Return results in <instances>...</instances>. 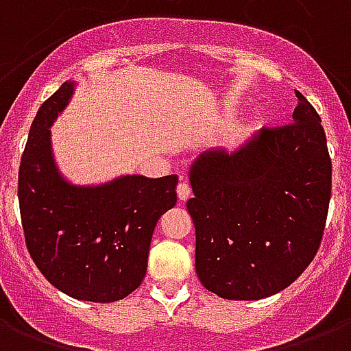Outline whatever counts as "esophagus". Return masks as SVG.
Returning <instances> with one entry per match:
<instances>
[{"instance_id": "esophagus-1", "label": "esophagus", "mask_w": 351, "mask_h": 351, "mask_svg": "<svg viewBox=\"0 0 351 351\" xmlns=\"http://www.w3.org/2000/svg\"><path fill=\"white\" fill-rule=\"evenodd\" d=\"M192 195V189H190L189 183H184V181H181L178 186V197L179 201H186V199Z\"/></svg>"}]
</instances>
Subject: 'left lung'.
<instances>
[{"mask_svg": "<svg viewBox=\"0 0 351 351\" xmlns=\"http://www.w3.org/2000/svg\"><path fill=\"white\" fill-rule=\"evenodd\" d=\"M295 96L293 123L265 127L232 154H203L190 168L195 271L223 299L257 301L285 290L321 245L332 159L321 117Z\"/></svg>", "mask_w": 351, "mask_h": 351, "instance_id": "left-lung-1", "label": "left lung"}]
</instances>
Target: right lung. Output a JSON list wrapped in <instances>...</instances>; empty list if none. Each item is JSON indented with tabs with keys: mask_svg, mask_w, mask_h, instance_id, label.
Segmentation results:
<instances>
[{
	"mask_svg": "<svg viewBox=\"0 0 351 351\" xmlns=\"http://www.w3.org/2000/svg\"><path fill=\"white\" fill-rule=\"evenodd\" d=\"M74 92L64 81L39 106L21 156L18 197L25 243L39 271L66 295L114 302L147 276L156 224L178 201V176H123L99 186L66 183L50 130Z\"/></svg>",
	"mask_w": 351,
	"mask_h": 351,
	"instance_id": "right-lung-1",
	"label": "right lung"
}]
</instances>
